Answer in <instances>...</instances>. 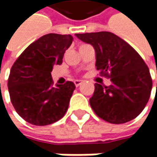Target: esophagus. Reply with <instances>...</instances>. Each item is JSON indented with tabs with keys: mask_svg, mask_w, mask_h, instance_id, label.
Instances as JSON below:
<instances>
[{
	"mask_svg": "<svg viewBox=\"0 0 157 157\" xmlns=\"http://www.w3.org/2000/svg\"><path fill=\"white\" fill-rule=\"evenodd\" d=\"M74 84H75L76 87H78V86H79L81 85L82 81H80V80H75V81H74Z\"/></svg>",
	"mask_w": 157,
	"mask_h": 157,
	"instance_id": "1",
	"label": "esophagus"
}]
</instances>
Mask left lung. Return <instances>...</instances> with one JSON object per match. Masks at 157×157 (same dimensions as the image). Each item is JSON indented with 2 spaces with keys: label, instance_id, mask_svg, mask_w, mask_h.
Segmentation results:
<instances>
[{
  "label": "left lung",
  "instance_id": "8db88e82",
  "mask_svg": "<svg viewBox=\"0 0 157 157\" xmlns=\"http://www.w3.org/2000/svg\"><path fill=\"white\" fill-rule=\"evenodd\" d=\"M76 36L94 46L96 69L112 82L109 86L94 85L90 105L97 116L113 124L126 123L137 117L147 105L152 89L150 72L142 57L111 32L76 34Z\"/></svg>",
  "mask_w": 157,
  "mask_h": 157
}]
</instances>
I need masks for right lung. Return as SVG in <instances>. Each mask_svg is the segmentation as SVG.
<instances>
[{
    "label": "right lung",
    "mask_w": 157,
    "mask_h": 157,
    "mask_svg": "<svg viewBox=\"0 0 157 157\" xmlns=\"http://www.w3.org/2000/svg\"><path fill=\"white\" fill-rule=\"evenodd\" d=\"M71 35L47 34L28 46L10 70L8 87L11 103L24 121L46 126L65 114L75 85L53 86V66L61 64L72 43Z\"/></svg>",
    "instance_id": "add662e5"
}]
</instances>
